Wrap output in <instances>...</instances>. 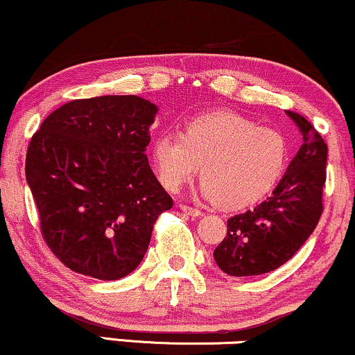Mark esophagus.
I'll return each mask as SVG.
<instances>
[{
	"label": "esophagus",
	"instance_id": "esophagus-1",
	"mask_svg": "<svg viewBox=\"0 0 355 355\" xmlns=\"http://www.w3.org/2000/svg\"><path fill=\"white\" fill-rule=\"evenodd\" d=\"M179 209H181V211L184 212V214H187V216H192V217H198V216H200V211H199V209L191 207V205H184V204H181V205H179Z\"/></svg>",
	"mask_w": 355,
	"mask_h": 355
}]
</instances>
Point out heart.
I'll list each match as a JSON object with an SVG mask.
<instances>
[{"instance_id":"1","label":"heart","mask_w":355,"mask_h":355,"mask_svg":"<svg viewBox=\"0 0 355 355\" xmlns=\"http://www.w3.org/2000/svg\"><path fill=\"white\" fill-rule=\"evenodd\" d=\"M151 163L166 189L178 192L199 173L202 192L218 207L242 211L277 189L290 164L282 131L229 110L199 113L181 133H161L151 143Z\"/></svg>"}]
</instances>
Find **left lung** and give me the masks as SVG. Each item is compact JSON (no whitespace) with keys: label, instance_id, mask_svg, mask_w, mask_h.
Here are the masks:
<instances>
[{"label":"left lung","instance_id":"obj_1","mask_svg":"<svg viewBox=\"0 0 355 355\" xmlns=\"http://www.w3.org/2000/svg\"><path fill=\"white\" fill-rule=\"evenodd\" d=\"M303 144L277 189L255 209L230 217L214 258L230 277H255L286 263L316 229L322 214L327 144L300 113L288 112Z\"/></svg>","mask_w":355,"mask_h":355}]
</instances>
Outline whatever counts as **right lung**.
<instances>
[{"label":"right lung","mask_w":355,"mask_h":355,"mask_svg":"<svg viewBox=\"0 0 355 355\" xmlns=\"http://www.w3.org/2000/svg\"><path fill=\"white\" fill-rule=\"evenodd\" d=\"M157 107L137 95L72 100L31 138L26 181L42 237L62 263L120 279L141 263L173 199L144 155Z\"/></svg>","instance_id":"1"}]
</instances>
